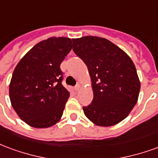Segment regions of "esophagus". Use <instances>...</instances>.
Segmentation results:
<instances>
[{
	"label": "esophagus",
	"mask_w": 158,
	"mask_h": 158,
	"mask_svg": "<svg viewBox=\"0 0 158 158\" xmlns=\"http://www.w3.org/2000/svg\"><path fill=\"white\" fill-rule=\"evenodd\" d=\"M79 89H80V85H79V84H78V85H76L74 86V90H75V91L79 90Z\"/></svg>",
	"instance_id": "34e87169"
}]
</instances>
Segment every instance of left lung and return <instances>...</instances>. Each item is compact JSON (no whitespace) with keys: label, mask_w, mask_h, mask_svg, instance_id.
Segmentation results:
<instances>
[{"label":"left lung","mask_w":158,"mask_h":158,"mask_svg":"<svg viewBox=\"0 0 158 158\" xmlns=\"http://www.w3.org/2000/svg\"><path fill=\"white\" fill-rule=\"evenodd\" d=\"M73 50L85 63L91 79L93 100L83 106L96 125H115L128 116L138 101L140 82L131 58L105 38L73 39Z\"/></svg>","instance_id":"8db88e82"}]
</instances>
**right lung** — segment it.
Here are the masks:
<instances>
[{"instance_id":"right-lung-1","label":"right lung","mask_w":158,"mask_h":158,"mask_svg":"<svg viewBox=\"0 0 158 158\" xmlns=\"http://www.w3.org/2000/svg\"><path fill=\"white\" fill-rule=\"evenodd\" d=\"M72 40L51 37L36 44L16 66L9 85L13 109L35 128H49L62 118L69 92L62 85L60 65Z\"/></svg>"}]
</instances>
